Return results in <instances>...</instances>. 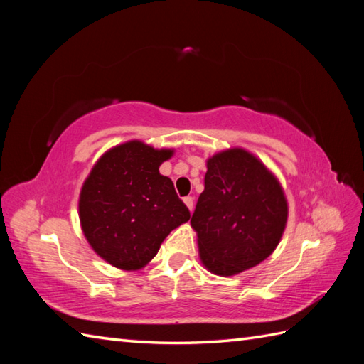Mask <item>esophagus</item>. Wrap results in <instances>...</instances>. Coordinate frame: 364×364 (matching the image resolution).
Returning a JSON list of instances; mask_svg holds the SVG:
<instances>
[{
  "label": "esophagus",
  "instance_id": "34e87169",
  "mask_svg": "<svg viewBox=\"0 0 364 364\" xmlns=\"http://www.w3.org/2000/svg\"><path fill=\"white\" fill-rule=\"evenodd\" d=\"M183 202H184V205L188 206V210L192 211V208H194V198H192V197H184Z\"/></svg>",
  "mask_w": 364,
  "mask_h": 364
}]
</instances>
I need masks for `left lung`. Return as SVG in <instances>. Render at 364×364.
<instances>
[{"instance_id": "1", "label": "left lung", "mask_w": 364, "mask_h": 364, "mask_svg": "<svg viewBox=\"0 0 364 364\" xmlns=\"http://www.w3.org/2000/svg\"><path fill=\"white\" fill-rule=\"evenodd\" d=\"M288 211L282 183L258 156L241 146L214 153L191 219L200 261L220 277L258 266L280 244Z\"/></svg>"}]
</instances>
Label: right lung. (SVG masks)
<instances>
[{"label": "right lung", "mask_w": 364, "mask_h": 364, "mask_svg": "<svg viewBox=\"0 0 364 364\" xmlns=\"http://www.w3.org/2000/svg\"><path fill=\"white\" fill-rule=\"evenodd\" d=\"M175 149L142 141L106 150L82 183L78 214L84 237L100 258L122 270L145 267L170 231L191 219L159 166Z\"/></svg>", "instance_id": "add662e5"}]
</instances>
